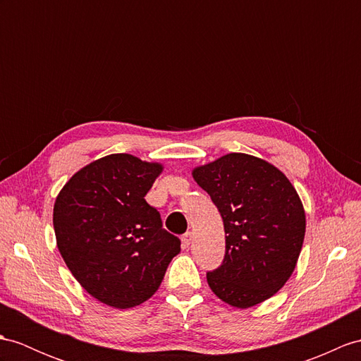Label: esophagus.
<instances>
[{"label": "esophagus", "instance_id": "esophagus-1", "mask_svg": "<svg viewBox=\"0 0 361 361\" xmlns=\"http://www.w3.org/2000/svg\"><path fill=\"white\" fill-rule=\"evenodd\" d=\"M191 240H192V233H191V231L183 234V235H182V245H183V248H188Z\"/></svg>", "mask_w": 361, "mask_h": 361}]
</instances>
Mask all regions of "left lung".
<instances>
[{"label":"left lung","mask_w":361,"mask_h":361,"mask_svg":"<svg viewBox=\"0 0 361 361\" xmlns=\"http://www.w3.org/2000/svg\"><path fill=\"white\" fill-rule=\"evenodd\" d=\"M192 178L224 221L225 257L207 272L211 291L240 310L265 302L291 277L305 239V209L293 183L245 153L197 166Z\"/></svg>","instance_id":"left-lung-1"}]
</instances>
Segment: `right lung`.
<instances>
[{
  "label": "right lung",
  "mask_w": 361,
  "mask_h": 361,
  "mask_svg": "<svg viewBox=\"0 0 361 361\" xmlns=\"http://www.w3.org/2000/svg\"><path fill=\"white\" fill-rule=\"evenodd\" d=\"M161 171L131 154L105 156L75 173L55 202L66 265L87 293L118 310L148 300L180 251L179 237L145 200Z\"/></svg>",
  "instance_id": "obj_1"
}]
</instances>
